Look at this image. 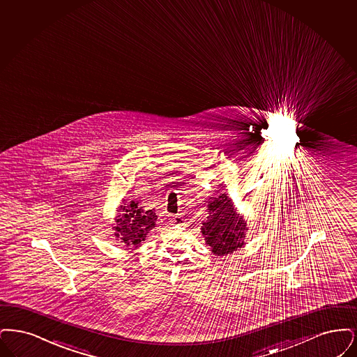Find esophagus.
Segmentation results:
<instances>
[{
	"label": "esophagus",
	"instance_id": "1",
	"mask_svg": "<svg viewBox=\"0 0 357 357\" xmlns=\"http://www.w3.org/2000/svg\"><path fill=\"white\" fill-rule=\"evenodd\" d=\"M183 221H184V218H181L180 215L172 218V222H173V224H177V225H181V224H183Z\"/></svg>",
	"mask_w": 357,
	"mask_h": 357
}]
</instances>
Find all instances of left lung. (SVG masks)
<instances>
[{
    "instance_id": "left-lung-1",
    "label": "left lung",
    "mask_w": 357,
    "mask_h": 357,
    "mask_svg": "<svg viewBox=\"0 0 357 357\" xmlns=\"http://www.w3.org/2000/svg\"><path fill=\"white\" fill-rule=\"evenodd\" d=\"M209 218L202 222V232L205 243L216 256L233 253L245 244L248 231L247 221L237 215L233 202L225 193L208 202Z\"/></svg>"
}]
</instances>
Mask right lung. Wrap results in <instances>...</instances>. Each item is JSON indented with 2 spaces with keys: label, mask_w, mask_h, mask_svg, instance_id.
Returning <instances> with one entry per match:
<instances>
[{
  "label": "right lung",
  "mask_w": 357,
  "mask_h": 357,
  "mask_svg": "<svg viewBox=\"0 0 357 357\" xmlns=\"http://www.w3.org/2000/svg\"><path fill=\"white\" fill-rule=\"evenodd\" d=\"M119 212L116 227H113L116 238H120L125 247L137 248L155 225V209L145 211L144 206H139V202L123 200Z\"/></svg>",
  "instance_id": "right-lung-1"
}]
</instances>
